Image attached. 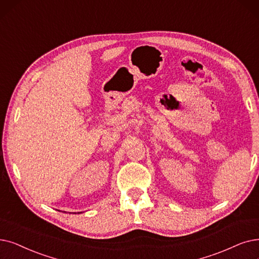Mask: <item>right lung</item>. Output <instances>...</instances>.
<instances>
[{"label": "right lung", "mask_w": 259, "mask_h": 259, "mask_svg": "<svg viewBox=\"0 0 259 259\" xmlns=\"http://www.w3.org/2000/svg\"><path fill=\"white\" fill-rule=\"evenodd\" d=\"M74 213H75V212H74ZM78 213H79V212H78Z\"/></svg>", "instance_id": "right-lung-1"}]
</instances>
